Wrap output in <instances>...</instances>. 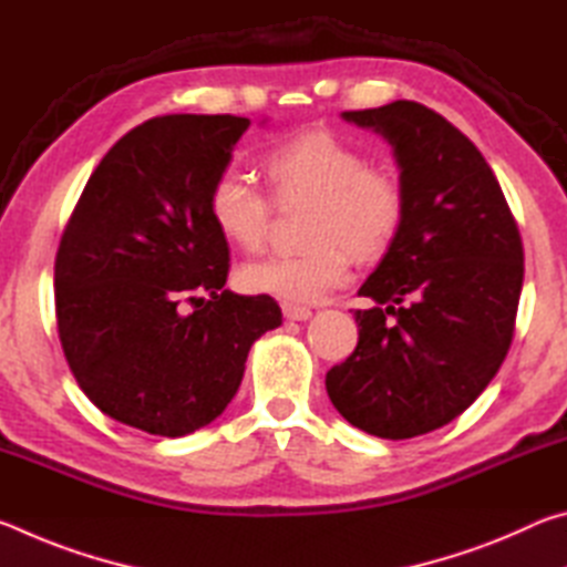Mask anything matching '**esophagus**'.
Segmentation results:
<instances>
[{"instance_id": "1", "label": "esophagus", "mask_w": 567, "mask_h": 567, "mask_svg": "<svg viewBox=\"0 0 567 567\" xmlns=\"http://www.w3.org/2000/svg\"><path fill=\"white\" fill-rule=\"evenodd\" d=\"M282 315H285L287 320L302 322V320H310V318H312V310H310V307H302V305L285 302V305H282Z\"/></svg>"}]
</instances>
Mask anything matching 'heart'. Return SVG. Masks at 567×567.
Masks as SVG:
<instances>
[{
  "label": "heart",
  "instance_id": "1",
  "mask_svg": "<svg viewBox=\"0 0 567 567\" xmlns=\"http://www.w3.org/2000/svg\"><path fill=\"white\" fill-rule=\"evenodd\" d=\"M277 203L312 199L300 252L275 255L239 272L247 292L272 295L290 305H310L340 287L352 257L380 260L400 235L408 213L402 179L322 127L275 140L260 159ZM217 235L239 252H260L270 235L272 203L237 169L217 175L207 195Z\"/></svg>",
  "mask_w": 567,
  "mask_h": 567
}]
</instances>
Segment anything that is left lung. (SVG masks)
Here are the masks:
<instances>
[{
	"label": "left lung",
	"mask_w": 567,
	"mask_h": 567,
	"mask_svg": "<svg viewBox=\"0 0 567 567\" xmlns=\"http://www.w3.org/2000/svg\"><path fill=\"white\" fill-rule=\"evenodd\" d=\"M385 137L408 213L378 270L360 287L358 348L324 378L350 425L385 440L455 420L501 370L523 290V239L491 165L425 104L342 112Z\"/></svg>",
	"instance_id": "obj_1"
}]
</instances>
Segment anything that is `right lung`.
Listing matches in <instances>:
<instances>
[{
    "mask_svg": "<svg viewBox=\"0 0 567 567\" xmlns=\"http://www.w3.org/2000/svg\"><path fill=\"white\" fill-rule=\"evenodd\" d=\"M247 127L233 114H165L130 130L56 249V330L76 385L150 435L223 415L252 342L282 322L272 297L225 290L229 249L207 213Z\"/></svg>",
    "mask_w": 567,
    "mask_h": 567,
    "instance_id": "add662e5",
    "label": "right lung"
}]
</instances>
